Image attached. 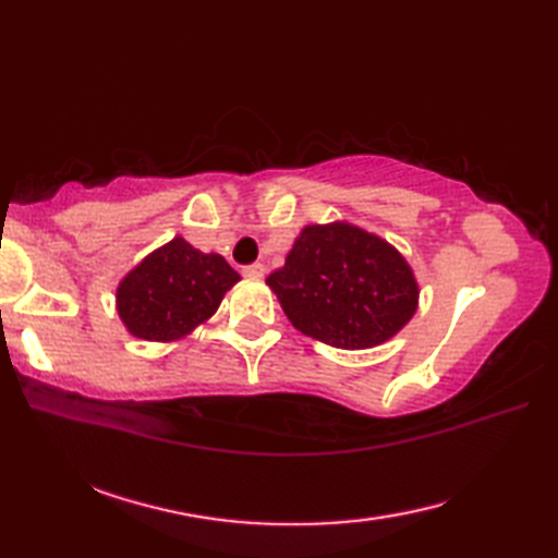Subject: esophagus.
I'll use <instances>...</instances> for the list:
<instances>
[{"mask_svg":"<svg viewBox=\"0 0 558 558\" xmlns=\"http://www.w3.org/2000/svg\"><path fill=\"white\" fill-rule=\"evenodd\" d=\"M244 278L248 280H260L266 276V266L264 264H252V266H244Z\"/></svg>","mask_w":558,"mask_h":558,"instance_id":"obj_1","label":"esophagus"}]
</instances>
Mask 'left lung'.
<instances>
[{"label": "left lung", "instance_id": "1", "mask_svg": "<svg viewBox=\"0 0 558 558\" xmlns=\"http://www.w3.org/2000/svg\"><path fill=\"white\" fill-rule=\"evenodd\" d=\"M266 286L300 333L340 350L390 340L417 312L420 282L398 248L348 220L304 225Z\"/></svg>", "mask_w": 558, "mask_h": 558}]
</instances>
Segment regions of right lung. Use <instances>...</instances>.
I'll return each instance as SVG.
<instances>
[{"mask_svg":"<svg viewBox=\"0 0 558 558\" xmlns=\"http://www.w3.org/2000/svg\"><path fill=\"white\" fill-rule=\"evenodd\" d=\"M240 280L220 254H204L184 236H174L126 272L114 306L129 336L174 342L206 324Z\"/></svg>","mask_w":558,"mask_h":558,"instance_id":"1","label":"right lung"}]
</instances>
